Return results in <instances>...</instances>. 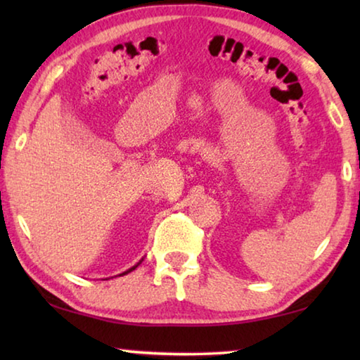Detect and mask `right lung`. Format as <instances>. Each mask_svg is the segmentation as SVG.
Returning a JSON list of instances; mask_svg holds the SVG:
<instances>
[{"label":"right lung","instance_id":"add662e5","mask_svg":"<svg viewBox=\"0 0 360 360\" xmlns=\"http://www.w3.org/2000/svg\"><path fill=\"white\" fill-rule=\"evenodd\" d=\"M141 262H143V259L141 260H139L138 262V264L135 265V266H131V268H129V270H127V271H124V273H122V275H119V276H124V275H127V273H130V271H133V270H135V268L139 265V264H141Z\"/></svg>","mask_w":360,"mask_h":360}]
</instances>
